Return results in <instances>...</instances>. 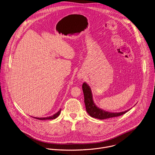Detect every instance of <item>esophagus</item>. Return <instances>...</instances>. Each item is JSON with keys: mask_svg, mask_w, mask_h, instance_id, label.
<instances>
[{"mask_svg": "<svg viewBox=\"0 0 155 155\" xmlns=\"http://www.w3.org/2000/svg\"><path fill=\"white\" fill-rule=\"evenodd\" d=\"M78 78L79 79H81V78H82V77H81V76L80 75H78Z\"/></svg>", "mask_w": 155, "mask_h": 155, "instance_id": "34e87169", "label": "esophagus"}]
</instances>
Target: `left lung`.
Listing matches in <instances>:
<instances>
[{"label": "left lung", "instance_id": "1", "mask_svg": "<svg viewBox=\"0 0 155 155\" xmlns=\"http://www.w3.org/2000/svg\"><path fill=\"white\" fill-rule=\"evenodd\" d=\"M82 89L84 94V104L86 111L92 117L100 120L107 119L111 117L122 116L129 111L128 110L127 111L120 113H112L106 111L104 110L99 108L94 104L92 94L89 86H88V84L86 83H84L82 86Z\"/></svg>", "mask_w": 155, "mask_h": 155}]
</instances>
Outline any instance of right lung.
Wrapping results in <instances>:
<instances>
[{"mask_svg":"<svg viewBox=\"0 0 155 155\" xmlns=\"http://www.w3.org/2000/svg\"><path fill=\"white\" fill-rule=\"evenodd\" d=\"M61 111V109H60L57 113H55L53 116H50V117H34V118H35L36 119H38V120H51V119H55L57 117L59 116V115L60 114Z\"/></svg>","mask_w":155,"mask_h":155,"instance_id":"obj_1","label":"right lung"}]
</instances>
